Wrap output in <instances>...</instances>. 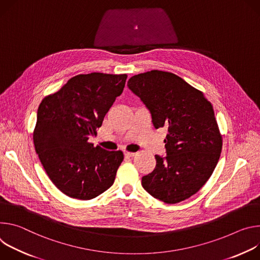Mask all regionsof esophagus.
Instances as JSON below:
<instances>
[{
    "label": "esophagus",
    "mask_w": 260,
    "mask_h": 260,
    "mask_svg": "<svg viewBox=\"0 0 260 260\" xmlns=\"http://www.w3.org/2000/svg\"><path fill=\"white\" fill-rule=\"evenodd\" d=\"M124 155L125 157H128V158H132L135 156V153H130V152H124Z\"/></svg>",
    "instance_id": "obj_1"
}]
</instances>
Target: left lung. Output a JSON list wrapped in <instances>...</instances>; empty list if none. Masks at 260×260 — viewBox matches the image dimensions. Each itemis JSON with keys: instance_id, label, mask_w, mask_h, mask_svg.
Instances as JSON below:
<instances>
[{"instance_id": "obj_1", "label": "left lung", "mask_w": 260, "mask_h": 260, "mask_svg": "<svg viewBox=\"0 0 260 260\" xmlns=\"http://www.w3.org/2000/svg\"><path fill=\"white\" fill-rule=\"evenodd\" d=\"M128 88L152 114L156 129L165 127L166 157L141 185L165 204H178L200 190L212 176L222 150L213 106L203 92L180 76L152 70L132 76Z\"/></svg>"}]
</instances>
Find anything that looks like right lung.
<instances>
[{"label": "right lung", "mask_w": 260, "mask_h": 260, "mask_svg": "<svg viewBox=\"0 0 260 260\" xmlns=\"http://www.w3.org/2000/svg\"><path fill=\"white\" fill-rule=\"evenodd\" d=\"M126 79L127 74H79L39 105L36 153L50 181L71 198H95L114 182L123 152L106 151L88 140L96 136Z\"/></svg>", "instance_id": "obj_1"}]
</instances>
